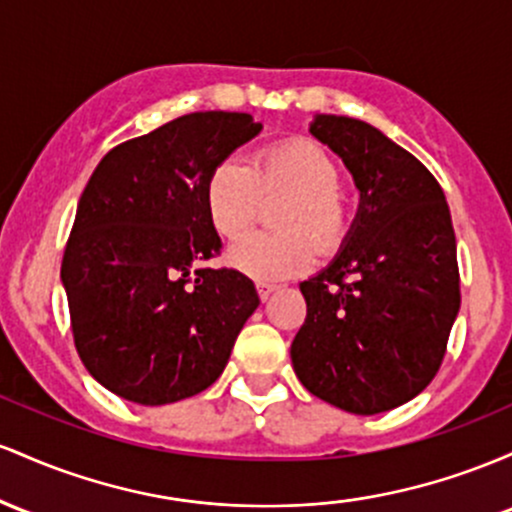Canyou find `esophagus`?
<instances>
[{
    "instance_id": "esophagus-1",
    "label": "esophagus",
    "mask_w": 512,
    "mask_h": 512,
    "mask_svg": "<svg viewBox=\"0 0 512 512\" xmlns=\"http://www.w3.org/2000/svg\"><path fill=\"white\" fill-rule=\"evenodd\" d=\"M256 290H258V297H261L263 302L266 300H271V295L275 290H278V285H268V283H258L256 285Z\"/></svg>"
}]
</instances>
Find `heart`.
Segmentation results:
<instances>
[{
	"mask_svg": "<svg viewBox=\"0 0 512 512\" xmlns=\"http://www.w3.org/2000/svg\"><path fill=\"white\" fill-rule=\"evenodd\" d=\"M341 169L319 142L307 137L278 142L244 164L225 159L205 181L210 225L227 241H239L261 220L266 200L285 198L275 210L278 232L241 241L229 263L258 283L295 278L314 266L317 254L333 256L350 234V205L341 191Z\"/></svg>",
	"mask_w": 512,
	"mask_h": 512,
	"instance_id": "1",
	"label": "heart"
}]
</instances>
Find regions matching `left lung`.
Wrapping results in <instances>:
<instances>
[{"label":"left lung","instance_id":"8db88e82","mask_svg":"<svg viewBox=\"0 0 512 512\" xmlns=\"http://www.w3.org/2000/svg\"><path fill=\"white\" fill-rule=\"evenodd\" d=\"M309 130L346 162L360 212L346 249L300 285L307 319L292 365L326 404L372 416L440 370L459 312L455 229L435 176L380 130L346 116H317Z\"/></svg>","mask_w":512,"mask_h":512}]
</instances>
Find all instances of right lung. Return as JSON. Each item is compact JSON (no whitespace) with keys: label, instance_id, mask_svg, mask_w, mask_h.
I'll return each instance as SVG.
<instances>
[{"label":"right lung","instance_id":"right-lung-1","mask_svg":"<svg viewBox=\"0 0 512 512\" xmlns=\"http://www.w3.org/2000/svg\"><path fill=\"white\" fill-rule=\"evenodd\" d=\"M261 132L249 113H188L113 147L86 183L62 256L74 346L108 392L145 406L208 389L258 292L205 268L222 241L205 181Z\"/></svg>","mask_w":512,"mask_h":512}]
</instances>
